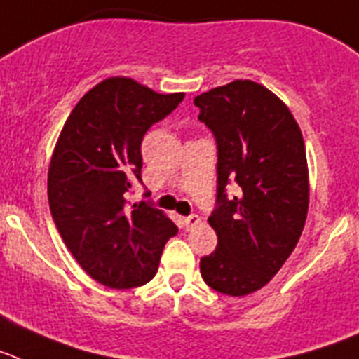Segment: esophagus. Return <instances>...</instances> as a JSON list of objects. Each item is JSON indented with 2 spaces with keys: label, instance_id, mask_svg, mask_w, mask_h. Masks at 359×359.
Listing matches in <instances>:
<instances>
[{
  "label": "esophagus",
  "instance_id": "1",
  "mask_svg": "<svg viewBox=\"0 0 359 359\" xmlns=\"http://www.w3.org/2000/svg\"><path fill=\"white\" fill-rule=\"evenodd\" d=\"M201 224V217L198 215H189V217L184 218V226H186V229H193L195 226H198Z\"/></svg>",
  "mask_w": 359,
  "mask_h": 359
}]
</instances>
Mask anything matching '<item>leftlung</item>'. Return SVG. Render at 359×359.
I'll list each match as a JSON object with an SVG mask.
<instances>
[{"label": "left lung", "instance_id": "obj_1", "mask_svg": "<svg viewBox=\"0 0 359 359\" xmlns=\"http://www.w3.org/2000/svg\"><path fill=\"white\" fill-rule=\"evenodd\" d=\"M218 149L217 208L208 222L217 249L201 258L215 291L245 296L278 273L298 244L309 208V171L300 126L255 81H233L195 97ZM236 183L233 198L225 188Z\"/></svg>", "mask_w": 359, "mask_h": 359}]
</instances>
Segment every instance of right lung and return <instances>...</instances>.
<instances>
[{
  "mask_svg": "<svg viewBox=\"0 0 359 359\" xmlns=\"http://www.w3.org/2000/svg\"><path fill=\"white\" fill-rule=\"evenodd\" d=\"M182 99L110 77L81 97L61 130L48 170L50 213L77 264L106 287L148 283L179 231L154 205L128 208L126 193L142 182V137Z\"/></svg>",
  "mask_w": 359,
  "mask_h": 359,
  "instance_id": "add662e5",
  "label": "right lung"
}]
</instances>
